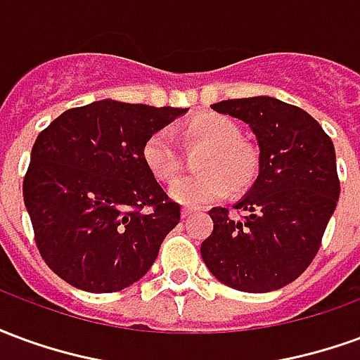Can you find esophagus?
<instances>
[{"label": "esophagus", "instance_id": "34e87169", "mask_svg": "<svg viewBox=\"0 0 360 360\" xmlns=\"http://www.w3.org/2000/svg\"><path fill=\"white\" fill-rule=\"evenodd\" d=\"M198 210H200V208H195V206H185V208L181 210V216H183V218H188L191 214H195V212Z\"/></svg>", "mask_w": 360, "mask_h": 360}]
</instances>
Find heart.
<instances>
[{
  "label": "heart",
  "mask_w": 360,
  "mask_h": 360,
  "mask_svg": "<svg viewBox=\"0 0 360 360\" xmlns=\"http://www.w3.org/2000/svg\"><path fill=\"white\" fill-rule=\"evenodd\" d=\"M188 141L208 144L200 160L202 173L173 181L169 196L175 202L196 206L218 200L231 191H243L257 179L260 156L250 142L243 141L241 129L226 115L202 113L187 125ZM142 158L154 177L172 181L181 172V150L169 129H158L142 146Z\"/></svg>",
  "instance_id": "heart-1"
}]
</instances>
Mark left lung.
Returning a JSON list of instances; mask_svg holds the SVG:
<instances>
[{
    "label": "left lung",
    "instance_id": "left-lung-1",
    "mask_svg": "<svg viewBox=\"0 0 360 360\" xmlns=\"http://www.w3.org/2000/svg\"><path fill=\"white\" fill-rule=\"evenodd\" d=\"M212 110L245 121L257 134L260 169L255 185L227 208H212L214 231L200 245L216 278L245 293L291 283L316 257L340 198L332 139L314 117L270 96L224 100Z\"/></svg>",
    "mask_w": 360,
    "mask_h": 360
}]
</instances>
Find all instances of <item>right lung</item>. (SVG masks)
<instances>
[{
  "label": "right lung",
  "mask_w": 360,
  "mask_h": 360,
  "mask_svg": "<svg viewBox=\"0 0 360 360\" xmlns=\"http://www.w3.org/2000/svg\"><path fill=\"white\" fill-rule=\"evenodd\" d=\"M185 111L100 100L63 111L38 134L22 196L40 257L69 285L113 293L154 264L181 206L142 146Z\"/></svg>",
  "instance_id": "add662e5"
}]
</instances>
